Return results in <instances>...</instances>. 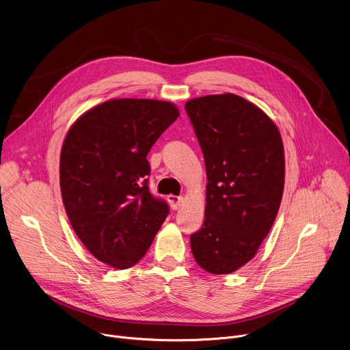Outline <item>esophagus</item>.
<instances>
[{
    "mask_svg": "<svg viewBox=\"0 0 350 350\" xmlns=\"http://www.w3.org/2000/svg\"><path fill=\"white\" fill-rule=\"evenodd\" d=\"M167 202L173 211H177V209H180V206L183 204V198L170 193V195H167Z\"/></svg>",
    "mask_w": 350,
    "mask_h": 350,
    "instance_id": "34e87169",
    "label": "esophagus"
}]
</instances>
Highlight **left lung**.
Masks as SVG:
<instances>
[{"label": "left lung", "instance_id": "1", "mask_svg": "<svg viewBox=\"0 0 350 350\" xmlns=\"http://www.w3.org/2000/svg\"><path fill=\"white\" fill-rule=\"evenodd\" d=\"M185 111L208 177L205 220L191 235V251L205 271L230 274L255 258L277 217L282 138L267 113L231 92L189 99Z\"/></svg>", "mask_w": 350, "mask_h": 350}]
</instances>
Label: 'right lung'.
Segmentation results:
<instances>
[{"label":"right lung","instance_id":"right-lung-1","mask_svg":"<svg viewBox=\"0 0 350 350\" xmlns=\"http://www.w3.org/2000/svg\"><path fill=\"white\" fill-rule=\"evenodd\" d=\"M180 116L173 103L116 98L84 112L61 149L59 184L69 221L99 262L135 265L169 208L148 191V152Z\"/></svg>","mask_w":350,"mask_h":350}]
</instances>
